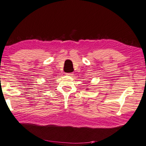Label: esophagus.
Listing matches in <instances>:
<instances>
[{"mask_svg":"<svg viewBox=\"0 0 146 146\" xmlns=\"http://www.w3.org/2000/svg\"><path fill=\"white\" fill-rule=\"evenodd\" d=\"M67 74V75H68V76H73V74L72 73V72H70V73H67L66 74Z\"/></svg>","mask_w":146,"mask_h":146,"instance_id":"1","label":"esophagus"}]
</instances>
